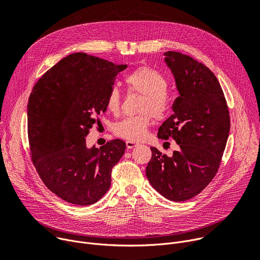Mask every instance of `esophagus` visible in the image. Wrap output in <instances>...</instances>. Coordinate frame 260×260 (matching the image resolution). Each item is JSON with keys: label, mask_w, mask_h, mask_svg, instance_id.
I'll return each instance as SVG.
<instances>
[{"label": "esophagus", "mask_w": 260, "mask_h": 260, "mask_svg": "<svg viewBox=\"0 0 260 260\" xmlns=\"http://www.w3.org/2000/svg\"><path fill=\"white\" fill-rule=\"evenodd\" d=\"M137 146H139V143L134 142V141H126V147H127L128 149H132V148L137 147Z\"/></svg>", "instance_id": "1"}]
</instances>
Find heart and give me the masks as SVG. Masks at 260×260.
<instances>
[{
	"instance_id": "heart-1",
	"label": "heart",
	"mask_w": 260,
	"mask_h": 260,
	"mask_svg": "<svg viewBox=\"0 0 260 260\" xmlns=\"http://www.w3.org/2000/svg\"><path fill=\"white\" fill-rule=\"evenodd\" d=\"M125 82L131 90L143 95L139 106L141 114L118 121L114 132L125 140L141 141L152 122L151 116L155 119H163L169 112L170 103L166 91L168 83L163 74L147 67L139 68L128 74ZM107 108L114 114L120 110V92L116 86L109 91Z\"/></svg>"
}]
</instances>
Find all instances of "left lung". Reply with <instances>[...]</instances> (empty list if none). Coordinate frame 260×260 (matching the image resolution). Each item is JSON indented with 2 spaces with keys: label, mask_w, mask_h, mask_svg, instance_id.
<instances>
[{
  "label": "left lung",
  "mask_w": 260,
  "mask_h": 260,
  "mask_svg": "<svg viewBox=\"0 0 260 260\" xmlns=\"http://www.w3.org/2000/svg\"><path fill=\"white\" fill-rule=\"evenodd\" d=\"M164 60L175 77L179 97L172 114L159 127L180 146L171 157L150 147L146 167L150 185L167 200L184 202L199 194L216 175L230 132L226 99L215 75L205 64L180 52Z\"/></svg>",
  "instance_id": "left-lung-1"
}]
</instances>
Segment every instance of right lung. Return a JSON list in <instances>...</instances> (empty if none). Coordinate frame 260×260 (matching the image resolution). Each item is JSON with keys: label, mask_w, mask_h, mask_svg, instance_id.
I'll list each match as a JSON object with an SVG mask.
<instances>
[{"label": "right lung", "mask_w": 260, "mask_h": 260, "mask_svg": "<svg viewBox=\"0 0 260 260\" xmlns=\"http://www.w3.org/2000/svg\"><path fill=\"white\" fill-rule=\"evenodd\" d=\"M126 64L85 53L66 56L46 72L30 94L27 116L32 161L45 185L63 201L88 206L111 186L112 168L126 144L112 140L97 148L85 137L107 111V97Z\"/></svg>", "instance_id": "1"}]
</instances>
